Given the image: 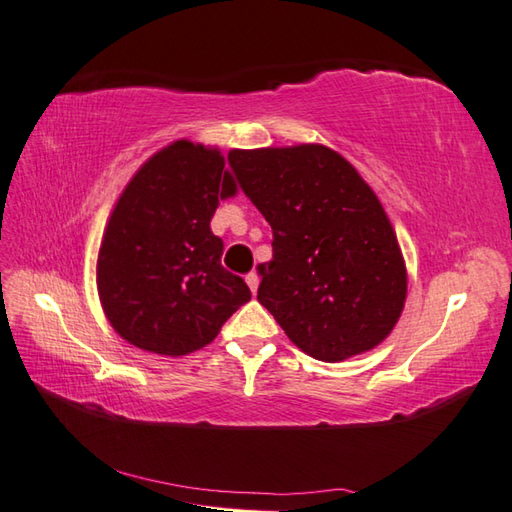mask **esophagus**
I'll return each mask as SVG.
<instances>
[{"label": "esophagus", "mask_w": 512, "mask_h": 512, "mask_svg": "<svg viewBox=\"0 0 512 512\" xmlns=\"http://www.w3.org/2000/svg\"><path fill=\"white\" fill-rule=\"evenodd\" d=\"M246 284H248L250 292H253V295H255L257 288H259V275L255 273V270H253V273H248V275H246Z\"/></svg>", "instance_id": "obj_1"}]
</instances>
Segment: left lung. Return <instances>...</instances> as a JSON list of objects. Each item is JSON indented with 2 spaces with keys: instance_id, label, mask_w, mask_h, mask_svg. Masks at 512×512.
Instances as JSON below:
<instances>
[{
  "instance_id": "1",
  "label": "left lung",
  "mask_w": 512,
  "mask_h": 512,
  "mask_svg": "<svg viewBox=\"0 0 512 512\" xmlns=\"http://www.w3.org/2000/svg\"><path fill=\"white\" fill-rule=\"evenodd\" d=\"M228 158L273 228L257 301L288 339L323 363L383 343L405 308L407 266L361 173L317 143L233 149Z\"/></svg>"
}]
</instances>
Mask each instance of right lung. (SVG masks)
Returning <instances> with one entry per match:
<instances>
[{"label":"right lung","instance_id":"add662e5","mask_svg":"<svg viewBox=\"0 0 512 512\" xmlns=\"http://www.w3.org/2000/svg\"><path fill=\"white\" fill-rule=\"evenodd\" d=\"M235 193L217 147L176 140L140 165L114 204L96 259L101 306L121 339L162 356L191 354L250 301L211 233L220 200Z\"/></svg>","mask_w":512,"mask_h":512}]
</instances>
